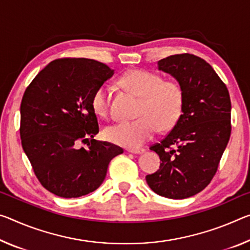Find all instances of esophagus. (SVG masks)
Returning <instances> with one entry per match:
<instances>
[{
	"instance_id": "esophagus-1",
	"label": "esophagus",
	"mask_w": 250,
	"mask_h": 250,
	"mask_svg": "<svg viewBox=\"0 0 250 250\" xmlns=\"http://www.w3.org/2000/svg\"><path fill=\"white\" fill-rule=\"evenodd\" d=\"M126 151L134 153V154H140V153H144L146 150L145 149H128Z\"/></svg>"
}]
</instances>
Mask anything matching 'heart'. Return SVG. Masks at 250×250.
<instances>
[{"mask_svg": "<svg viewBox=\"0 0 250 250\" xmlns=\"http://www.w3.org/2000/svg\"><path fill=\"white\" fill-rule=\"evenodd\" d=\"M121 85L141 98L133 121H121L104 129V137L119 146L136 148L151 140L158 131L175 126L184 108L185 92L179 82L166 80L146 70H131L120 78ZM91 106L99 117L110 113V88L102 84L94 91Z\"/></svg>", "mask_w": 250, "mask_h": 250, "instance_id": "heart-1", "label": "heart"}]
</instances>
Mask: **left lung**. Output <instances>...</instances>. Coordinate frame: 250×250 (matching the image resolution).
<instances>
[{
  "instance_id": "left-lung-1",
  "label": "left lung",
  "mask_w": 250,
  "mask_h": 250,
  "mask_svg": "<svg viewBox=\"0 0 250 250\" xmlns=\"http://www.w3.org/2000/svg\"><path fill=\"white\" fill-rule=\"evenodd\" d=\"M158 69L180 83L185 101L171 131L150 146L161 164L146 180L159 196L185 199L204 190L215 176L230 138V97L212 66L193 54L170 55L158 61Z\"/></svg>"
}]
</instances>
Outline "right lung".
<instances>
[{
	"mask_svg": "<svg viewBox=\"0 0 250 250\" xmlns=\"http://www.w3.org/2000/svg\"><path fill=\"white\" fill-rule=\"evenodd\" d=\"M113 73L92 59H58L40 71L23 94V150L39 181L55 196L78 198L94 191L110 161L124 152L93 139L99 125L91 99ZM79 141L88 142L89 148H78Z\"/></svg>",
	"mask_w": 250,
	"mask_h": 250,
	"instance_id": "1",
	"label": "right lung"
}]
</instances>
